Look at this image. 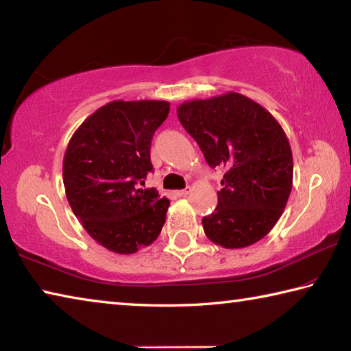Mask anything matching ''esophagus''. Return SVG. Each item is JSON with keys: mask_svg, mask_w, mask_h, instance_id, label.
Wrapping results in <instances>:
<instances>
[{"mask_svg": "<svg viewBox=\"0 0 351 351\" xmlns=\"http://www.w3.org/2000/svg\"><path fill=\"white\" fill-rule=\"evenodd\" d=\"M190 193V189H184V190H178V192H175L176 196H187Z\"/></svg>", "mask_w": 351, "mask_h": 351, "instance_id": "1", "label": "esophagus"}]
</instances>
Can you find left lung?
I'll return each mask as SVG.
<instances>
[{
    "instance_id": "left-lung-1",
    "label": "left lung",
    "mask_w": 351,
    "mask_h": 351,
    "mask_svg": "<svg viewBox=\"0 0 351 351\" xmlns=\"http://www.w3.org/2000/svg\"><path fill=\"white\" fill-rule=\"evenodd\" d=\"M176 113L210 167L226 169L218 206L202 218L207 238L232 250L263 239L284 213L293 186L291 147L281 124L237 92L186 101Z\"/></svg>"
}]
</instances>
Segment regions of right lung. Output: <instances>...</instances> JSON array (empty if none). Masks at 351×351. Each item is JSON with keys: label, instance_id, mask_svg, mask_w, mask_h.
<instances>
[{"label": "right lung", "instance_id": "right-lung-1", "mask_svg": "<svg viewBox=\"0 0 351 351\" xmlns=\"http://www.w3.org/2000/svg\"><path fill=\"white\" fill-rule=\"evenodd\" d=\"M169 110L167 101H112L93 112L67 144V201L86 232L113 253H136L161 233L170 201L139 184L154 170L150 143Z\"/></svg>", "mask_w": 351, "mask_h": 351}]
</instances>
